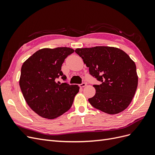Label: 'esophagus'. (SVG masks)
<instances>
[{
  "mask_svg": "<svg viewBox=\"0 0 155 155\" xmlns=\"http://www.w3.org/2000/svg\"><path fill=\"white\" fill-rule=\"evenodd\" d=\"M86 85H87V83H82L81 84H80V85H79V87H80L81 88H83V87H85Z\"/></svg>",
  "mask_w": 155,
  "mask_h": 155,
  "instance_id": "1",
  "label": "esophagus"
}]
</instances>
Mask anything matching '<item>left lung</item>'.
<instances>
[{
    "label": "left lung",
    "mask_w": 155,
    "mask_h": 155,
    "mask_svg": "<svg viewBox=\"0 0 155 155\" xmlns=\"http://www.w3.org/2000/svg\"><path fill=\"white\" fill-rule=\"evenodd\" d=\"M89 72L101 82L94 85L96 94L88 101L107 114L122 112L130 104L138 86L137 67L124 51L110 46L77 48Z\"/></svg>",
    "instance_id": "1"
}]
</instances>
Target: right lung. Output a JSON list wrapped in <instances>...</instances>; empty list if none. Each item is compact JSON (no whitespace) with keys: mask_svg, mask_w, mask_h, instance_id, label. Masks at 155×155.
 <instances>
[{"mask_svg":"<svg viewBox=\"0 0 155 155\" xmlns=\"http://www.w3.org/2000/svg\"><path fill=\"white\" fill-rule=\"evenodd\" d=\"M74 50L68 47L43 48L26 60L21 67V90L27 104L36 114L54 119L68 111L79 92L76 85H59L56 78L62 76L61 66Z\"/></svg>","mask_w":155,"mask_h":155,"instance_id":"right-lung-1","label":"right lung"}]
</instances>
